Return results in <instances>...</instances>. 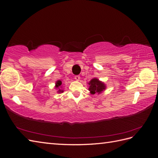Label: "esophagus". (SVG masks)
I'll return each instance as SVG.
<instances>
[{"label": "esophagus", "instance_id": "obj_1", "mask_svg": "<svg viewBox=\"0 0 158 158\" xmlns=\"http://www.w3.org/2000/svg\"><path fill=\"white\" fill-rule=\"evenodd\" d=\"M74 78H75V80H76V81H80V76H75Z\"/></svg>", "mask_w": 158, "mask_h": 158}]
</instances>
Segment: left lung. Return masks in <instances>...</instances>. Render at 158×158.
<instances>
[{"instance_id": "8db88e82", "label": "left lung", "mask_w": 158, "mask_h": 158, "mask_svg": "<svg viewBox=\"0 0 158 158\" xmlns=\"http://www.w3.org/2000/svg\"><path fill=\"white\" fill-rule=\"evenodd\" d=\"M88 84L89 85L88 89L90 94L93 95L95 94H100L102 93L103 90L106 89V84L100 81L97 78H92Z\"/></svg>"}]
</instances>
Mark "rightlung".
<instances>
[{
	"label": "right lung",
	"instance_id": "add662e5",
	"mask_svg": "<svg viewBox=\"0 0 158 158\" xmlns=\"http://www.w3.org/2000/svg\"><path fill=\"white\" fill-rule=\"evenodd\" d=\"M55 88L57 89V93L58 94H60L63 93L64 92V90L62 89V82L60 80H57L56 82H55Z\"/></svg>",
	"mask_w": 158,
	"mask_h": 158
}]
</instances>
